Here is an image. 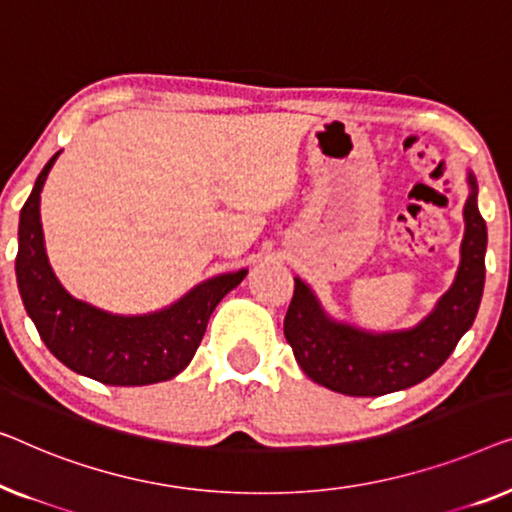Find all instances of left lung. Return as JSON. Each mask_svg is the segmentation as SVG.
I'll list each match as a JSON object with an SVG mask.
<instances>
[{"mask_svg":"<svg viewBox=\"0 0 512 512\" xmlns=\"http://www.w3.org/2000/svg\"><path fill=\"white\" fill-rule=\"evenodd\" d=\"M464 204V239L457 276L434 311L415 327L366 331L325 311L318 294L299 276L285 315V338L301 371L331 392L380 397L429 378L471 329L485 287L487 225L478 211V183L469 171Z\"/></svg>","mask_w":512,"mask_h":512,"instance_id":"obj_1","label":"left lung"}]
</instances>
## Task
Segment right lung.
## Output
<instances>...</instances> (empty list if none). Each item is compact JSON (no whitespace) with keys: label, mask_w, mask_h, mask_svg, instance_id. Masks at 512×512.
Wrapping results in <instances>:
<instances>
[{"label":"right lung","mask_w":512,"mask_h":512,"mask_svg":"<svg viewBox=\"0 0 512 512\" xmlns=\"http://www.w3.org/2000/svg\"><path fill=\"white\" fill-rule=\"evenodd\" d=\"M57 157L41 169L18 225V290L41 341L67 369L104 385L141 387L178 376L192 362L215 306L248 269L201 280L171 306L143 315L109 313L71 297L48 262L41 227V190Z\"/></svg>","instance_id":"1"}]
</instances>
